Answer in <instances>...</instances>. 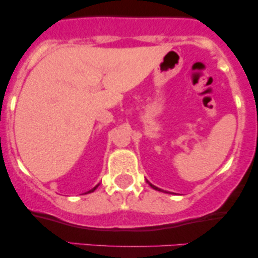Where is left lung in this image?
I'll return each mask as SVG.
<instances>
[{"mask_svg": "<svg viewBox=\"0 0 258 258\" xmlns=\"http://www.w3.org/2000/svg\"><path fill=\"white\" fill-rule=\"evenodd\" d=\"M148 183H149V182H148ZM150 185H152V188H153V189H155V190H160V189L158 188V186H155V185H153V184H150Z\"/></svg>", "mask_w": 258, "mask_h": 258, "instance_id": "left-lung-1", "label": "left lung"}]
</instances>
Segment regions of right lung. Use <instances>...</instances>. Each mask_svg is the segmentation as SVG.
Listing matches in <instances>:
<instances>
[{
	"instance_id": "1",
	"label": "right lung",
	"mask_w": 258,
	"mask_h": 258,
	"mask_svg": "<svg viewBox=\"0 0 258 258\" xmlns=\"http://www.w3.org/2000/svg\"><path fill=\"white\" fill-rule=\"evenodd\" d=\"M97 186H98V185H96V186H94V188H93V189H91V190H90V191H88V193H91V191H94V190H96V189H97Z\"/></svg>"
}]
</instances>
